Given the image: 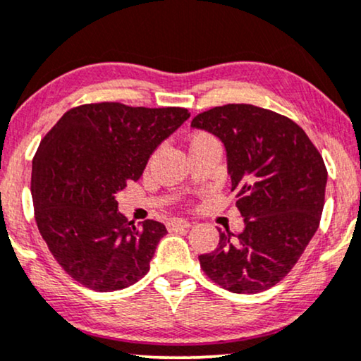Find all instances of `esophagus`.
I'll return each mask as SVG.
<instances>
[{
	"label": "esophagus",
	"instance_id": "obj_1",
	"mask_svg": "<svg viewBox=\"0 0 361 361\" xmlns=\"http://www.w3.org/2000/svg\"><path fill=\"white\" fill-rule=\"evenodd\" d=\"M191 223L183 220V218H173V220L168 221V230L170 231H175V230H180V228H190Z\"/></svg>",
	"mask_w": 361,
	"mask_h": 361
}]
</instances>
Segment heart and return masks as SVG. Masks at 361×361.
Returning a JSON list of instances; mask_svg holds the SVG:
<instances>
[{"label":"heart","mask_w":361,"mask_h":361,"mask_svg":"<svg viewBox=\"0 0 361 361\" xmlns=\"http://www.w3.org/2000/svg\"><path fill=\"white\" fill-rule=\"evenodd\" d=\"M209 141H216V140L207 133H196L193 138H191V147H195V145H202V143H209Z\"/></svg>","instance_id":"heart-1"}]
</instances>
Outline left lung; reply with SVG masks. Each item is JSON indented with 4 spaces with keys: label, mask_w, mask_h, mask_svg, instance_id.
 <instances>
[{
    "label": "left lung",
    "mask_w": 361,
    "mask_h": 361,
    "mask_svg": "<svg viewBox=\"0 0 361 361\" xmlns=\"http://www.w3.org/2000/svg\"><path fill=\"white\" fill-rule=\"evenodd\" d=\"M191 126L221 140L231 191L245 230H220V243L200 264L209 280L253 295L288 275L320 225L326 168L307 133L290 118L253 104L200 113Z\"/></svg>",
    "instance_id": "1"
}]
</instances>
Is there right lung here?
<instances>
[{"label": "right lung", "mask_w": 361, "mask_h": 361, "mask_svg": "<svg viewBox=\"0 0 361 361\" xmlns=\"http://www.w3.org/2000/svg\"><path fill=\"white\" fill-rule=\"evenodd\" d=\"M188 118L186 108L90 103L66 111L41 140L31 171L35 220L73 280L115 291L147 275L166 228L135 226L118 212L116 193Z\"/></svg>", "instance_id": "1"}]
</instances>
